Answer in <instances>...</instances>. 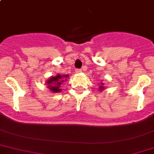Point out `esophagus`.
<instances>
[{
    "label": "esophagus",
    "mask_w": 154,
    "mask_h": 154,
    "mask_svg": "<svg viewBox=\"0 0 154 154\" xmlns=\"http://www.w3.org/2000/svg\"><path fill=\"white\" fill-rule=\"evenodd\" d=\"M76 72H77V73L82 72V70H81V69H76Z\"/></svg>",
    "instance_id": "34e87169"
}]
</instances>
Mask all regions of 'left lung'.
Wrapping results in <instances>:
<instances>
[{"mask_svg":"<svg viewBox=\"0 0 154 154\" xmlns=\"http://www.w3.org/2000/svg\"><path fill=\"white\" fill-rule=\"evenodd\" d=\"M100 90H103V89H104V88H103V87L100 86Z\"/></svg>","mask_w":154,"mask_h":154,"instance_id":"1","label":"left lung"}]
</instances>
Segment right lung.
I'll return each instance as SVG.
<instances>
[{
  "mask_svg": "<svg viewBox=\"0 0 154 154\" xmlns=\"http://www.w3.org/2000/svg\"><path fill=\"white\" fill-rule=\"evenodd\" d=\"M68 75H57L55 77H51L48 81H47V84H48V88L51 91H53L54 92H61V88L60 87L62 85V84L64 82L65 77H67Z\"/></svg>",
  "mask_w": 154,
  "mask_h": 154,
  "instance_id": "right-lung-1",
  "label": "right lung"
}]
</instances>
